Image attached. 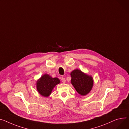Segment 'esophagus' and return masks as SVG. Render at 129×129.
<instances>
[{
	"instance_id": "obj_1",
	"label": "esophagus",
	"mask_w": 129,
	"mask_h": 129,
	"mask_svg": "<svg viewBox=\"0 0 129 129\" xmlns=\"http://www.w3.org/2000/svg\"><path fill=\"white\" fill-rule=\"evenodd\" d=\"M61 80H62V82H63V83H65V82H66V79H65V78H63V77H62V78Z\"/></svg>"
}]
</instances>
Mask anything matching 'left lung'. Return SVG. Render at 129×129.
Returning a JSON list of instances; mask_svg holds the SVG:
<instances>
[{
  "label": "left lung",
  "mask_w": 129,
  "mask_h": 129,
  "mask_svg": "<svg viewBox=\"0 0 129 129\" xmlns=\"http://www.w3.org/2000/svg\"><path fill=\"white\" fill-rule=\"evenodd\" d=\"M71 83L79 94L85 95L91 90L93 80L91 76L82 73L81 71L75 70L71 73Z\"/></svg>",
  "instance_id": "8db88e82"
}]
</instances>
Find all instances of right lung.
Listing matches in <instances>:
<instances>
[{
  "label": "right lung",
  "mask_w": 129,
  "mask_h": 129,
  "mask_svg": "<svg viewBox=\"0 0 129 129\" xmlns=\"http://www.w3.org/2000/svg\"><path fill=\"white\" fill-rule=\"evenodd\" d=\"M60 82L57 78H52L47 74L42 76L37 82V89L41 95L48 96L54 87Z\"/></svg>",
  "instance_id": "right-lung-1"
}]
</instances>
